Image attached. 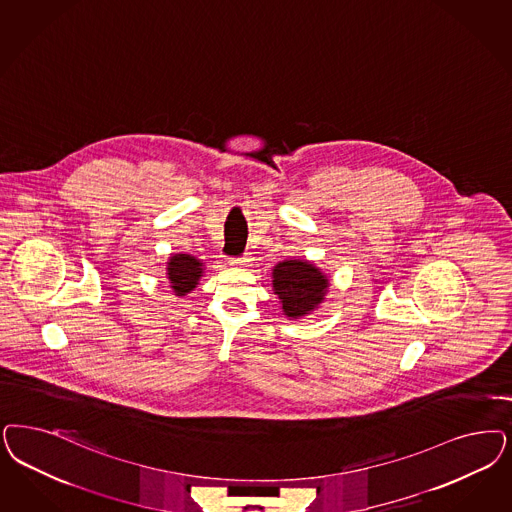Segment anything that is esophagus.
I'll return each mask as SVG.
<instances>
[{"mask_svg":"<svg viewBox=\"0 0 512 512\" xmlns=\"http://www.w3.org/2000/svg\"><path fill=\"white\" fill-rule=\"evenodd\" d=\"M249 263H251V259H249L247 255H244V257H240V259H234V261H232V265L240 266H249Z\"/></svg>","mask_w":512,"mask_h":512,"instance_id":"34e87169","label":"esophagus"}]
</instances>
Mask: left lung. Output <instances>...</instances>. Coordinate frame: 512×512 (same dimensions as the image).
Masks as SVG:
<instances>
[{
    "label": "left lung",
    "instance_id": "obj_1",
    "mask_svg": "<svg viewBox=\"0 0 512 512\" xmlns=\"http://www.w3.org/2000/svg\"><path fill=\"white\" fill-rule=\"evenodd\" d=\"M327 274L308 259H285L272 268V291L287 319L304 318L316 312L329 293Z\"/></svg>",
    "mask_w": 512,
    "mask_h": 512
}]
</instances>
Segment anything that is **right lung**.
Segmentation results:
<instances>
[{
    "label": "right lung",
    "instance_id": "right-lung-1",
    "mask_svg": "<svg viewBox=\"0 0 512 512\" xmlns=\"http://www.w3.org/2000/svg\"><path fill=\"white\" fill-rule=\"evenodd\" d=\"M204 276V263L189 253H172L166 261V280L176 297H185Z\"/></svg>",
    "mask_w": 512,
    "mask_h": 512
}]
</instances>
